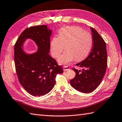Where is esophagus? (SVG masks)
Here are the masks:
<instances>
[{
  "instance_id": "esophagus-1",
  "label": "esophagus",
  "mask_w": 122,
  "mask_h": 122,
  "mask_svg": "<svg viewBox=\"0 0 122 122\" xmlns=\"http://www.w3.org/2000/svg\"><path fill=\"white\" fill-rule=\"evenodd\" d=\"M63 69L64 71H68V70H70L69 68L68 67H67V66H64Z\"/></svg>"
}]
</instances>
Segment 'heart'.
Here are the masks:
<instances>
[{
	"instance_id": "heart-1",
	"label": "heart",
	"mask_w": 122,
	"mask_h": 122,
	"mask_svg": "<svg viewBox=\"0 0 122 122\" xmlns=\"http://www.w3.org/2000/svg\"><path fill=\"white\" fill-rule=\"evenodd\" d=\"M93 44L91 34L81 27L66 26L59 31V37H53L50 42V50L53 57L58 58L66 48V51L58 59L59 64L67 66L74 61L86 58Z\"/></svg>"
}]
</instances>
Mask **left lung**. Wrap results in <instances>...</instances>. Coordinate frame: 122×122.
Segmentation results:
<instances>
[{"label": "left lung", "mask_w": 122, "mask_h": 122, "mask_svg": "<svg viewBox=\"0 0 122 122\" xmlns=\"http://www.w3.org/2000/svg\"><path fill=\"white\" fill-rule=\"evenodd\" d=\"M93 47L87 58L76 64L83 67L81 71L73 69L75 77L70 81L71 86L83 93H90L99 85L105 74L107 67L106 44L97 31L91 27Z\"/></svg>", "instance_id": "obj_1"}]
</instances>
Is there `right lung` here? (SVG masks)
Segmentation results:
<instances>
[{"instance_id": "right-lung-1", "label": "right lung", "mask_w": 122, "mask_h": 122, "mask_svg": "<svg viewBox=\"0 0 122 122\" xmlns=\"http://www.w3.org/2000/svg\"><path fill=\"white\" fill-rule=\"evenodd\" d=\"M51 30L47 25L25 29L15 46V62L20 83L30 94L41 96L49 93L55 86L56 74L63 72L49 54ZM28 39L34 42L38 50L27 53L22 48Z\"/></svg>"}]
</instances>
